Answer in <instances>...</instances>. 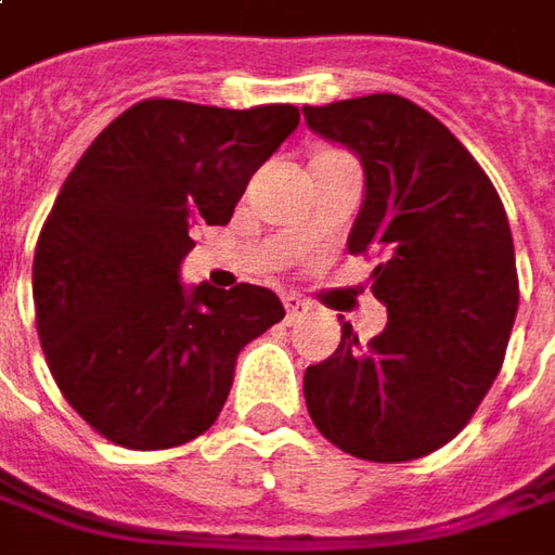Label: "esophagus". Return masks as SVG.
I'll list each match as a JSON object with an SVG mask.
<instances>
[{
    "mask_svg": "<svg viewBox=\"0 0 555 555\" xmlns=\"http://www.w3.org/2000/svg\"><path fill=\"white\" fill-rule=\"evenodd\" d=\"M284 308H286V320H289V323H296V320H301V317L311 314V301H305L301 296H286Z\"/></svg>",
    "mask_w": 555,
    "mask_h": 555,
    "instance_id": "1",
    "label": "esophagus"
}]
</instances>
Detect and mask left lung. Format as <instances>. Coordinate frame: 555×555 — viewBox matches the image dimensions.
<instances>
[{"label":"left lung","mask_w":555,"mask_h":555,"mask_svg":"<svg viewBox=\"0 0 555 555\" xmlns=\"http://www.w3.org/2000/svg\"><path fill=\"white\" fill-rule=\"evenodd\" d=\"M317 135L353 151L365 196L347 250L380 256L387 326L305 372L314 426L369 462L420 460L453 441L502 369L519 305L507 214L460 139L411 99L372 93L305 105Z\"/></svg>","instance_id":"1"}]
</instances>
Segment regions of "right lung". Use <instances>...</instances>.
<instances>
[{
	"label": "right lung",
	"mask_w": 555,
	"mask_h": 555,
	"mask_svg": "<svg viewBox=\"0 0 555 555\" xmlns=\"http://www.w3.org/2000/svg\"><path fill=\"white\" fill-rule=\"evenodd\" d=\"M293 105L144 99L63 183L33 259L38 341L66 401L129 450L186 444L227 404L238 350L284 320L266 286H183L196 227H227Z\"/></svg>",
	"instance_id": "add662e5"
}]
</instances>
